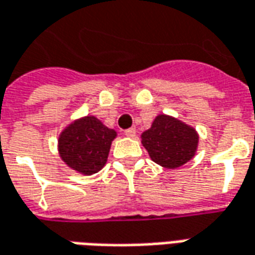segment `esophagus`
I'll return each instance as SVG.
<instances>
[{
  "label": "esophagus",
  "instance_id": "esophagus-1",
  "mask_svg": "<svg viewBox=\"0 0 255 255\" xmlns=\"http://www.w3.org/2000/svg\"><path fill=\"white\" fill-rule=\"evenodd\" d=\"M124 133H126L127 136H131V138H132V136H135V133H136V129H135V128H128V129L124 131Z\"/></svg>",
  "mask_w": 255,
  "mask_h": 255
}]
</instances>
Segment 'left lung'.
Wrapping results in <instances>:
<instances>
[{
  "mask_svg": "<svg viewBox=\"0 0 255 255\" xmlns=\"http://www.w3.org/2000/svg\"><path fill=\"white\" fill-rule=\"evenodd\" d=\"M199 136L195 129L170 116L160 115L142 133V145L154 163L177 168L195 156Z\"/></svg>",
  "mask_w": 255,
  "mask_h": 255,
  "instance_id": "left-lung-1",
  "label": "left lung"
}]
</instances>
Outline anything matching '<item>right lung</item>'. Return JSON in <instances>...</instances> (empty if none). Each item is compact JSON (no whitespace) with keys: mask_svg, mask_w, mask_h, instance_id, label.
Returning a JSON list of instances; mask_svg holds the SVG:
<instances>
[{"mask_svg":"<svg viewBox=\"0 0 255 255\" xmlns=\"http://www.w3.org/2000/svg\"><path fill=\"white\" fill-rule=\"evenodd\" d=\"M116 131L94 116H87L66 127L59 136V154L73 170L85 175L95 174L108 161Z\"/></svg>","mask_w":255,"mask_h":255,"instance_id":"1","label":"right lung"}]
</instances>
